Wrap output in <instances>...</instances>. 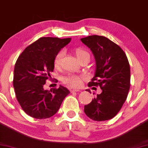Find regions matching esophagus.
<instances>
[{
    "label": "esophagus",
    "instance_id": "1",
    "mask_svg": "<svg viewBox=\"0 0 148 148\" xmlns=\"http://www.w3.org/2000/svg\"><path fill=\"white\" fill-rule=\"evenodd\" d=\"M79 90H75V89H73V88H71L70 89V92H78Z\"/></svg>",
    "mask_w": 148,
    "mask_h": 148
}]
</instances>
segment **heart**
I'll return each instance as SVG.
<instances>
[{
    "mask_svg": "<svg viewBox=\"0 0 148 148\" xmlns=\"http://www.w3.org/2000/svg\"><path fill=\"white\" fill-rule=\"evenodd\" d=\"M76 56L77 58L81 61L83 59L88 58L90 59V54L87 51L82 48H77L76 49L75 51ZM65 55V50L64 49H61L57 53L56 55L55 58H54L53 64L56 67H59L60 66L61 62H62V59ZM83 77L81 76L78 75H74V74H68L66 76H64L62 79L64 84H67L70 87L74 88H79L81 87V84L83 82Z\"/></svg>",
    "mask_w": 148,
    "mask_h": 148,
    "instance_id": "b5f03b06",
    "label": "heart"
}]
</instances>
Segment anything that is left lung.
<instances>
[{
	"instance_id": "left-lung-1",
	"label": "left lung",
	"mask_w": 148,
	"mask_h": 148,
	"mask_svg": "<svg viewBox=\"0 0 148 148\" xmlns=\"http://www.w3.org/2000/svg\"><path fill=\"white\" fill-rule=\"evenodd\" d=\"M90 49L96 60L95 75L88 86L102 90L85 105L86 115L95 121L112 119L126 101L130 88V66L124 51L106 37L90 35L81 39ZM90 92V90H86Z\"/></svg>"
}]
</instances>
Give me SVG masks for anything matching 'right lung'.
<instances>
[{"instance_id":"right-lung-1","label":"right lung","mask_w":148,"mask_h":148,"mask_svg":"<svg viewBox=\"0 0 148 148\" xmlns=\"http://www.w3.org/2000/svg\"><path fill=\"white\" fill-rule=\"evenodd\" d=\"M70 41L71 38L40 37L16 60L13 79L15 95L23 111L32 118L46 119L55 115L70 92L62 86L50 91L44 90L54 69V58Z\"/></svg>"}]
</instances>
